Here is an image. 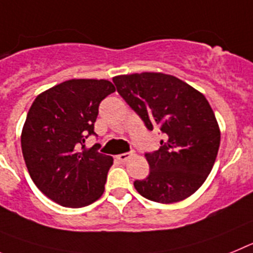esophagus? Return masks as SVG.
<instances>
[{"mask_svg": "<svg viewBox=\"0 0 253 253\" xmlns=\"http://www.w3.org/2000/svg\"><path fill=\"white\" fill-rule=\"evenodd\" d=\"M131 156H132V152H125V154L118 155L117 159H118V160H120V161H121V163H125V161L128 160V159L131 158Z\"/></svg>", "mask_w": 253, "mask_h": 253, "instance_id": "34e87169", "label": "esophagus"}]
</instances>
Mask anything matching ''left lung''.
<instances>
[{
    "instance_id": "left-lung-1",
    "label": "left lung",
    "mask_w": 253,
    "mask_h": 253,
    "mask_svg": "<svg viewBox=\"0 0 253 253\" xmlns=\"http://www.w3.org/2000/svg\"><path fill=\"white\" fill-rule=\"evenodd\" d=\"M117 92L147 129H160V149L146 152V179L135 180L146 199L169 204L195 193L214 165L220 132L202 93L176 77L141 73L113 78Z\"/></svg>"
}]
</instances>
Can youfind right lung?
Here are the masks:
<instances>
[{
  "label": "right lung",
  "instance_id": "1",
  "mask_svg": "<svg viewBox=\"0 0 253 253\" xmlns=\"http://www.w3.org/2000/svg\"><path fill=\"white\" fill-rule=\"evenodd\" d=\"M116 90L104 79H70L38 95L21 135V149L31 179L55 203L81 208L101 198L113 164L97 143L94 122L101 102Z\"/></svg>",
  "mask_w": 253,
  "mask_h": 253
}]
</instances>
